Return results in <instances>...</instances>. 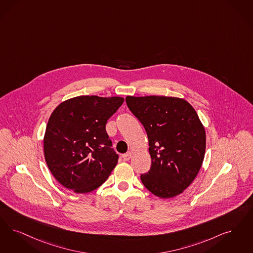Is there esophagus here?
Segmentation results:
<instances>
[{
    "label": "esophagus",
    "instance_id": "esophagus-1",
    "mask_svg": "<svg viewBox=\"0 0 253 253\" xmlns=\"http://www.w3.org/2000/svg\"><path fill=\"white\" fill-rule=\"evenodd\" d=\"M131 156H132V152H126V153H124V154L122 155V158H123L125 161H129V160L131 159Z\"/></svg>",
    "mask_w": 253,
    "mask_h": 253
}]
</instances>
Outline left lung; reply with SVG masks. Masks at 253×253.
<instances>
[{
  "label": "left lung",
  "mask_w": 253,
  "mask_h": 253,
  "mask_svg": "<svg viewBox=\"0 0 253 253\" xmlns=\"http://www.w3.org/2000/svg\"><path fill=\"white\" fill-rule=\"evenodd\" d=\"M126 102L149 139L152 167L141 175L143 184L162 199L182 194L198 175L205 154L206 133L197 112L176 97L127 96Z\"/></svg>",
  "instance_id": "1"
}]
</instances>
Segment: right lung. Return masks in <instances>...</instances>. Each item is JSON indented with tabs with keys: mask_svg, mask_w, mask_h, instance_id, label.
<instances>
[{
	"mask_svg": "<svg viewBox=\"0 0 253 253\" xmlns=\"http://www.w3.org/2000/svg\"><path fill=\"white\" fill-rule=\"evenodd\" d=\"M122 97L78 96L51 113L43 139L44 157L53 177L74 193H88L107 180L118 164L105 130Z\"/></svg>",
	"mask_w": 253,
	"mask_h": 253,
	"instance_id": "obj_1",
	"label": "right lung"
}]
</instances>
